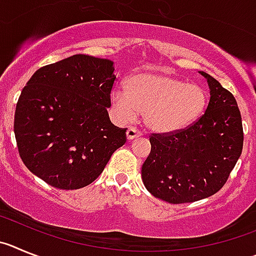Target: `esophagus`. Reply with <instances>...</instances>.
Instances as JSON below:
<instances>
[{
    "instance_id": "1",
    "label": "esophagus",
    "mask_w": 256,
    "mask_h": 256,
    "mask_svg": "<svg viewBox=\"0 0 256 256\" xmlns=\"http://www.w3.org/2000/svg\"><path fill=\"white\" fill-rule=\"evenodd\" d=\"M126 136H128V140H132L135 139V138L142 136V132L135 128H128V130L126 131Z\"/></svg>"
}]
</instances>
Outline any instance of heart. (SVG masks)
Wrapping results in <instances>:
<instances>
[{"label": "heart", "mask_w": 256, "mask_h": 256, "mask_svg": "<svg viewBox=\"0 0 256 256\" xmlns=\"http://www.w3.org/2000/svg\"><path fill=\"white\" fill-rule=\"evenodd\" d=\"M206 100L202 85L160 72L136 74L126 82L125 90L116 89L111 94L120 118L131 121L142 114L145 125L158 132L191 125L204 112Z\"/></svg>", "instance_id": "obj_1"}]
</instances>
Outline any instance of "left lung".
<instances>
[{"label": "left lung", "mask_w": 256, "mask_h": 256, "mask_svg": "<svg viewBox=\"0 0 256 256\" xmlns=\"http://www.w3.org/2000/svg\"><path fill=\"white\" fill-rule=\"evenodd\" d=\"M200 74L210 89L204 114L181 130L150 134V153L142 167L146 190L171 204L216 194L242 152V121L234 94L209 74Z\"/></svg>", "instance_id": "8db88e82"}]
</instances>
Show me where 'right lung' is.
<instances>
[{
    "instance_id": "obj_1",
    "label": "right lung",
    "mask_w": 256,
    "mask_h": 256,
    "mask_svg": "<svg viewBox=\"0 0 256 256\" xmlns=\"http://www.w3.org/2000/svg\"><path fill=\"white\" fill-rule=\"evenodd\" d=\"M114 62L74 54L34 72L16 103L14 131L32 174L61 190L100 176L126 130L110 121Z\"/></svg>"
}]
</instances>
